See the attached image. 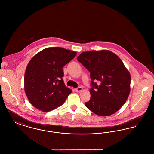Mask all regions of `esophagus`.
<instances>
[{"label": "esophagus", "mask_w": 154, "mask_h": 154, "mask_svg": "<svg viewBox=\"0 0 154 154\" xmlns=\"http://www.w3.org/2000/svg\"><path fill=\"white\" fill-rule=\"evenodd\" d=\"M82 90V88L81 87H79L78 88H75V92H81Z\"/></svg>", "instance_id": "obj_1"}]
</instances>
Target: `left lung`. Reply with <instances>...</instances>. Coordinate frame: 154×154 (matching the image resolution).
I'll use <instances>...</instances> for the list:
<instances>
[{"label": "left lung", "mask_w": 154, "mask_h": 154, "mask_svg": "<svg viewBox=\"0 0 154 154\" xmlns=\"http://www.w3.org/2000/svg\"><path fill=\"white\" fill-rule=\"evenodd\" d=\"M77 59L90 72L92 80L91 99L85 106L99 116L116 112L131 91V75L121 59L109 50L83 52Z\"/></svg>", "instance_id": "8db88e82"}]
</instances>
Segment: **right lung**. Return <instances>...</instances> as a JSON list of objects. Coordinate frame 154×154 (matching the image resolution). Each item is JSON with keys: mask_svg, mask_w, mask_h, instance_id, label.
Segmentation results:
<instances>
[{"mask_svg": "<svg viewBox=\"0 0 154 154\" xmlns=\"http://www.w3.org/2000/svg\"><path fill=\"white\" fill-rule=\"evenodd\" d=\"M76 54L61 47H50L30 60L25 73L24 89L35 107L48 112L64 103L72 90L64 84L62 68Z\"/></svg>", "mask_w": 154, "mask_h": 154, "instance_id": "1", "label": "right lung"}]
</instances>
